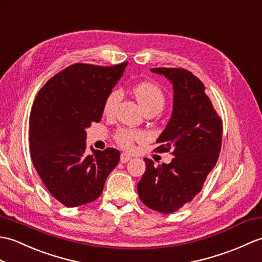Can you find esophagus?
I'll return each mask as SVG.
<instances>
[{"instance_id": "esophagus-1", "label": "esophagus", "mask_w": 262, "mask_h": 262, "mask_svg": "<svg viewBox=\"0 0 262 262\" xmlns=\"http://www.w3.org/2000/svg\"><path fill=\"white\" fill-rule=\"evenodd\" d=\"M129 160H132V156L128 155V154H121L120 155V162L121 163H127Z\"/></svg>"}]
</instances>
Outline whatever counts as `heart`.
I'll list each match as a JSON object with an SVG mask.
<instances>
[{"instance_id":"1","label":"heart","mask_w":262,"mask_h":262,"mask_svg":"<svg viewBox=\"0 0 262 262\" xmlns=\"http://www.w3.org/2000/svg\"><path fill=\"white\" fill-rule=\"evenodd\" d=\"M133 93L135 95V98L137 99L144 113L153 112L157 114L165 106V95L155 83H138L137 86L134 87ZM121 97H123L121 90L114 89L111 91V94L107 96L105 103H103V113L106 115H112L115 112V108L117 107L119 101L121 100ZM115 138H116L117 143L121 147L130 148L135 142L143 141L145 138V134L138 130L121 128L117 130Z\"/></svg>"}]
</instances>
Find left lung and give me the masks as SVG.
<instances>
[{
  "instance_id": "obj_1",
  "label": "left lung",
  "mask_w": 262,
  "mask_h": 262,
  "mask_svg": "<svg viewBox=\"0 0 262 262\" xmlns=\"http://www.w3.org/2000/svg\"><path fill=\"white\" fill-rule=\"evenodd\" d=\"M173 83V113L165 129L157 138V151L173 148L169 164L155 166L144 159L146 171L137 184L139 199L147 208L161 213H173L191 202L202 190L215 166L221 150L222 120L203 82L182 68H154Z\"/></svg>"
}]
</instances>
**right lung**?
<instances>
[{"instance_id":"right-lung-1","label":"right lung","mask_w":262,"mask_h":262,"mask_svg":"<svg viewBox=\"0 0 262 262\" xmlns=\"http://www.w3.org/2000/svg\"><path fill=\"white\" fill-rule=\"evenodd\" d=\"M128 62L113 67L75 63L48 80L30 116L33 165L51 195L68 208L98 199L120 151L86 154V128L99 123L103 103Z\"/></svg>"}]
</instances>
